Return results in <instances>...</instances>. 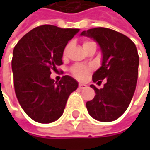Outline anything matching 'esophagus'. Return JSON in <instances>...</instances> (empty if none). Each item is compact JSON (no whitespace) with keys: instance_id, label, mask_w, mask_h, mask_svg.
I'll return each mask as SVG.
<instances>
[{"instance_id":"1","label":"esophagus","mask_w":150,"mask_h":150,"mask_svg":"<svg viewBox=\"0 0 150 150\" xmlns=\"http://www.w3.org/2000/svg\"><path fill=\"white\" fill-rule=\"evenodd\" d=\"M86 88H87V85L86 84H84V83H80L79 84V88L80 89H84Z\"/></svg>"}]
</instances>
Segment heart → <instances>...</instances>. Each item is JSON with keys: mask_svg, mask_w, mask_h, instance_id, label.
<instances>
[{"mask_svg": "<svg viewBox=\"0 0 150 150\" xmlns=\"http://www.w3.org/2000/svg\"><path fill=\"white\" fill-rule=\"evenodd\" d=\"M92 42H85L83 45H86V44H88V43H91ZM69 45H68L65 47V50H64V54H66L68 48H69ZM92 68L90 66H85V65H75L72 68L71 71L73 73V75H75V77L79 80H83L84 78H86V76L88 75V74L91 71Z\"/></svg>", "mask_w": 150, "mask_h": 150, "instance_id": "heart-1", "label": "heart"}]
</instances>
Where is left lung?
<instances>
[{
  "mask_svg": "<svg viewBox=\"0 0 150 150\" xmlns=\"http://www.w3.org/2000/svg\"><path fill=\"white\" fill-rule=\"evenodd\" d=\"M86 36L101 48L102 64L93 74V81L106 79L101 89H95L93 100L87 102L88 114L100 122H112L118 119L128 108L135 93L139 56L135 43L126 35L106 28H95L82 31Z\"/></svg>",
  "mask_w": 150,
  "mask_h": 150,
  "instance_id": "1",
  "label": "left lung"
}]
</instances>
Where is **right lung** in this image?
Returning a JSON list of instances; mask_svg holds the SVG:
<instances>
[{
  "mask_svg": "<svg viewBox=\"0 0 150 150\" xmlns=\"http://www.w3.org/2000/svg\"><path fill=\"white\" fill-rule=\"evenodd\" d=\"M78 28L42 25L27 33L15 45L12 72L16 97L25 113L40 123H50L63 114L78 82L65 75L57 82L51 71L62 64L63 51Z\"/></svg>",
  "mask_w": 150,
  "mask_h": 150,
  "instance_id": "obj_1",
  "label": "right lung"
}]
</instances>
